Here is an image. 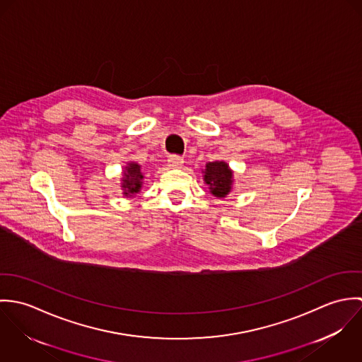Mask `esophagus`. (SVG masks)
Returning a JSON list of instances; mask_svg holds the SVG:
<instances>
[{"mask_svg":"<svg viewBox=\"0 0 362 362\" xmlns=\"http://www.w3.org/2000/svg\"><path fill=\"white\" fill-rule=\"evenodd\" d=\"M167 163H168V167H171V168H178V167H181V165H182L184 158H182L181 156L171 155L168 157Z\"/></svg>","mask_w":362,"mask_h":362,"instance_id":"1","label":"esophagus"}]
</instances>
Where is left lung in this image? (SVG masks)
Returning a JSON list of instances; mask_svg holds the SVG:
<instances>
[{
	"label": "left lung",
	"mask_w": 362,
	"mask_h": 362,
	"mask_svg": "<svg viewBox=\"0 0 362 362\" xmlns=\"http://www.w3.org/2000/svg\"><path fill=\"white\" fill-rule=\"evenodd\" d=\"M233 173L224 161L207 163L205 171V181L210 192L217 198H224L233 184Z\"/></svg>",
	"instance_id": "left-lung-1"
}]
</instances>
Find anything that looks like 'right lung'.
Instances as JSON below:
<instances>
[{"mask_svg":"<svg viewBox=\"0 0 362 362\" xmlns=\"http://www.w3.org/2000/svg\"><path fill=\"white\" fill-rule=\"evenodd\" d=\"M142 171H141V165L136 163H129V165L127 167V171L124 173V182H122V188H124V195H134L136 192H139L141 185H142Z\"/></svg>","mask_w":362,"mask_h":362,"instance_id":"right-lung-1","label":"right lung"}]
</instances>
